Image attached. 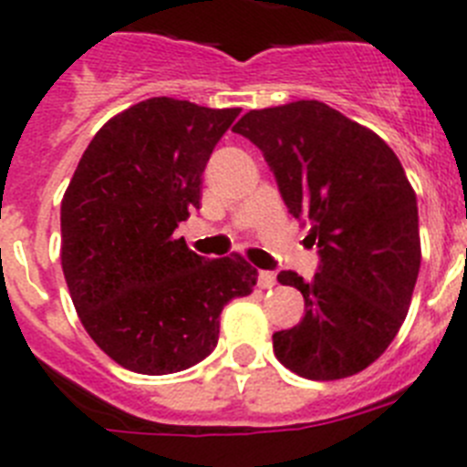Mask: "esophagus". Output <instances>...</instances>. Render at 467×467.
Here are the masks:
<instances>
[{"label":"esophagus","mask_w":467,"mask_h":467,"mask_svg":"<svg viewBox=\"0 0 467 467\" xmlns=\"http://www.w3.org/2000/svg\"><path fill=\"white\" fill-rule=\"evenodd\" d=\"M275 282H277L275 273H273V271H259V286H262V289H271Z\"/></svg>","instance_id":"1"}]
</instances>
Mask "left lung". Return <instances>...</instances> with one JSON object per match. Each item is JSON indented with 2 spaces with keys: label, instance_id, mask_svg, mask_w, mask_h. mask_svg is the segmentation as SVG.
Wrapping results in <instances>:
<instances>
[{
  "label": "left lung",
  "instance_id": "1",
  "mask_svg": "<svg viewBox=\"0 0 467 467\" xmlns=\"http://www.w3.org/2000/svg\"><path fill=\"white\" fill-rule=\"evenodd\" d=\"M234 131L262 150L286 208L319 247L310 282L277 275L306 298V317L273 333L277 361L317 382L361 373L405 322L421 264L417 194L399 157L315 99L250 110Z\"/></svg>",
  "mask_w": 467,
  "mask_h": 467
}]
</instances>
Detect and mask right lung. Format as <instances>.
<instances>
[{"label":"right lung","mask_w":467,"mask_h":467,"mask_svg":"<svg viewBox=\"0 0 467 467\" xmlns=\"http://www.w3.org/2000/svg\"><path fill=\"white\" fill-rule=\"evenodd\" d=\"M241 109L152 97L89 140L62 199V271L85 331L127 370L203 361L231 298L252 294L241 254L205 259L175 238L201 205V175Z\"/></svg>","instance_id":"add662e5"}]
</instances>
